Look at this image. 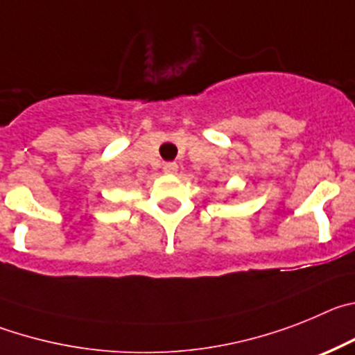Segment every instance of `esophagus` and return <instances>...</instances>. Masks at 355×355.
Listing matches in <instances>:
<instances>
[{
    "instance_id": "obj_1",
    "label": "esophagus",
    "mask_w": 355,
    "mask_h": 355,
    "mask_svg": "<svg viewBox=\"0 0 355 355\" xmlns=\"http://www.w3.org/2000/svg\"><path fill=\"white\" fill-rule=\"evenodd\" d=\"M162 171H164L166 175H175L178 171V164L177 162H164V166H162Z\"/></svg>"
}]
</instances>
